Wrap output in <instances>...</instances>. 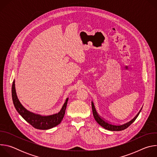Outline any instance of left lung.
I'll use <instances>...</instances> for the list:
<instances>
[{"label": "left lung", "mask_w": 157, "mask_h": 157, "mask_svg": "<svg viewBox=\"0 0 157 157\" xmlns=\"http://www.w3.org/2000/svg\"><path fill=\"white\" fill-rule=\"evenodd\" d=\"M92 104V110H93V116L94 117L95 119V120L96 121V122L102 127H104V128L108 130H111V131H121V130H123L125 128H127L128 127H129L134 121H136V119H137V117L139 116L141 110L139 111V113L136 115V116L134 117L133 119H132L130 121L122 124V125H117V124H112L110 122H109L108 121H105V119H104L102 117H101L98 113H97V111L95 109L94 105L93 102H91Z\"/></svg>", "instance_id": "8db88e82"}]
</instances>
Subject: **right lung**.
<instances>
[{"label": "right lung", "instance_id": "obj_1", "mask_svg": "<svg viewBox=\"0 0 157 157\" xmlns=\"http://www.w3.org/2000/svg\"><path fill=\"white\" fill-rule=\"evenodd\" d=\"M12 97L13 105L19 114L34 128L40 130L50 129L60 124L64 116L68 101V98H67L61 110L56 113L50 115L34 114L27 110L18 101L16 94L14 81L12 86Z\"/></svg>", "mask_w": 157, "mask_h": 157}]
</instances>
